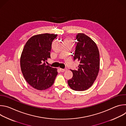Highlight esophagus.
<instances>
[{
    "mask_svg": "<svg viewBox=\"0 0 126 126\" xmlns=\"http://www.w3.org/2000/svg\"><path fill=\"white\" fill-rule=\"evenodd\" d=\"M59 69L60 71V72H64V71H66L67 70V68H65V69L59 68Z\"/></svg>",
    "mask_w": 126,
    "mask_h": 126,
    "instance_id": "obj_1",
    "label": "esophagus"
}]
</instances>
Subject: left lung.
<instances>
[{"mask_svg":"<svg viewBox=\"0 0 126 126\" xmlns=\"http://www.w3.org/2000/svg\"><path fill=\"white\" fill-rule=\"evenodd\" d=\"M77 45L74 60L79 62L77 69L71 70L73 77L68 80L70 87L75 91H84L94 83L99 73L100 55L96 44L83 33L76 35Z\"/></svg>","mask_w":126,"mask_h":126,"instance_id":"left-lung-1","label":"left lung"}]
</instances>
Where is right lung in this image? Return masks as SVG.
Here are the masks:
<instances>
[{"mask_svg":"<svg viewBox=\"0 0 126 126\" xmlns=\"http://www.w3.org/2000/svg\"><path fill=\"white\" fill-rule=\"evenodd\" d=\"M57 34L45 33L31 37L25 44L20 58V67L27 82L32 87L43 90L54 82L58 72L56 68L46 65L50 58L53 40Z\"/></svg>","mask_w":126,"mask_h":126,"instance_id":"obj_1","label":"right lung"}]
</instances>
